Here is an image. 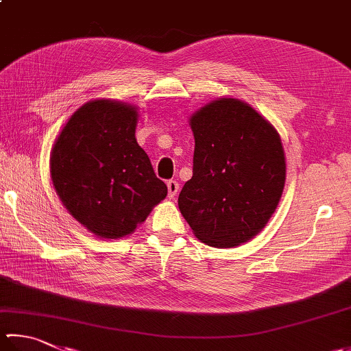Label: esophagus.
<instances>
[{
    "mask_svg": "<svg viewBox=\"0 0 351 351\" xmlns=\"http://www.w3.org/2000/svg\"><path fill=\"white\" fill-rule=\"evenodd\" d=\"M167 186H168V197L169 198H174L177 195V193H178V182L168 180Z\"/></svg>",
    "mask_w": 351,
    "mask_h": 351,
    "instance_id": "1",
    "label": "esophagus"
}]
</instances>
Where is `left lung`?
<instances>
[{
  "label": "left lung",
  "mask_w": 351,
  "mask_h": 351,
  "mask_svg": "<svg viewBox=\"0 0 351 351\" xmlns=\"http://www.w3.org/2000/svg\"><path fill=\"white\" fill-rule=\"evenodd\" d=\"M194 168L178 209L214 247L249 241L275 213L286 183L278 131L240 99L220 97L191 116Z\"/></svg>",
  "instance_id": "obj_1"
}]
</instances>
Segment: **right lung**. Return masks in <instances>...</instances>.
<instances>
[{"instance_id": "right-lung-1", "label": "right lung", "mask_w": 351, "mask_h": 351, "mask_svg": "<svg viewBox=\"0 0 351 351\" xmlns=\"http://www.w3.org/2000/svg\"><path fill=\"white\" fill-rule=\"evenodd\" d=\"M137 108L96 99L59 133L50 174L65 209L99 238H121L147 220L168 188L136 141Z\"/></svg>"}]
</instances>
